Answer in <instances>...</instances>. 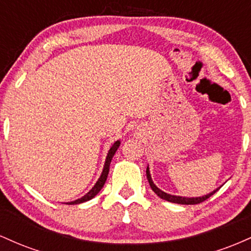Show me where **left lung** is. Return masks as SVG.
Listing matches in <instances>:
<instances>
[{
  "instance_id": "obj_1",
  "label": "left lung",
  "mask_w": 251,
  "mask_h": 251,
  "mask_svg": "<svg viewBox=\"0 0 251 251\" xmlns=\"http://www.w3.org/2000/svg\"><path fill=\"white\" fill-rule=\"evenodd\" d=\"M146 176H148V180H149L150 186H151V189L153 190V191L155 192V194H157L158 196H159V197L162 198V200H165V201H171V203L186 204V205H190V204H192V205H194V204H200V203H201V201H206V200H208V198L211 197V196L214 195L215 192L217 191V190H218V189H217V190H215V191H212L211 194H209V195H206V196H203V197H196V198L179 197V196H172V195H169V194H166V192L162 191V190H160V189H158L157 186H155L154 184H153V181H152V179H151V175H150L149 166H148V169H146Z\"/></svg>"
}]
</instances>
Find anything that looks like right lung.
<instances>
[{
    "instance_id": "obj_1",
    "label": "right lung",
    "mask_w": 251,
    "mask_h": 251,
    "mask_svg": "<svg viewBox=\"0 0 251 251\" xmlns=\"http://www.w3.org/2000/svg\"><path fill=\"white\" fill-rule=\"evenodd\" d=\"M120 145V142L118 140V142H116L112 145V148L109 149L108 151V154H107V158H106V162H105V166H103V170H102V174L101 176H100V178L98 179V181L96 183V185L92 188L91 191L88 192V194H86L83 197L80 198V200H76L74 201H70V203L67 204H80V203H83V201H87L89 200H92V198L94 197V196H97L98 194H99L100 190L102 189L103 184H105L106 179H107V176H108V171H109V164H111V160L112 158H113L114 153H116V151L118 150V148H119Z\"/></svg>"
}]
</instances>
